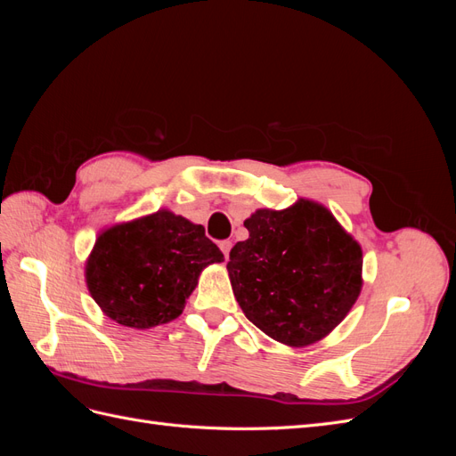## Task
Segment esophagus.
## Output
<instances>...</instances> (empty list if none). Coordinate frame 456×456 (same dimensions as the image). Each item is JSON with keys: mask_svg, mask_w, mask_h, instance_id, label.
I'll list each match as a JSON object with an SVG mask.
<instances>
[{"mask_svg": "<svg viewBox=\"0 0 456 456\" xmlns=\"http://www.w3.org/2000/svg\"><path fill=\"white\" fill-rule=\"evenodd\" d=\"M218 247H220V251L224 253V256L228 258V256H230V249H232V241H230V240H224V241L218 243Z\"/></svg>", "mask_w": 456, "mask_h": 456, "instance_id": "34e87169", "label": "esophagus"}]
</instances>
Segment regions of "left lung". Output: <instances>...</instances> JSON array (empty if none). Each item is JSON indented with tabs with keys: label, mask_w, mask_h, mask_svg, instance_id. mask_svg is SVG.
I'll return each mask as SVG.
<instances>
[{
	"label": "left lung",
	"mask_w": 456,
	"mask_h": 456,
	"mask_svg": "<svg viewBox=\"0 0 456 456\" xmlns=\"http://www.w3.org/2000/svg\"><path fill=\"white\" fill-rule=\"evenodd\" d=\"M243 226L249 238L232 247L226 268L247 320L295 348L327 337L360 297V243L310 200L258 209Z\"/></svg>",
	"instance_id": "8db88e82"
}]
</instances>
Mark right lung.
Wrapping results in <instances>:
<instances>
[{
    "instance_id": "1",
    "label": "right lung",
    "mask_w": 456,
    "mask_h": 456,
    "mask_svg": "<svg viewBox=\"0 0 456 456\" xmlns=\"http://www.w3.org/2000/svg\"><path fill=\"white\" fill-rule=\"evenodd\" d=\"M223 260L201 224L159 209L106 228L87 258L86 281L110 320L150 329L181 315L201 270Z\"/></svg>"
}]
</instances>
